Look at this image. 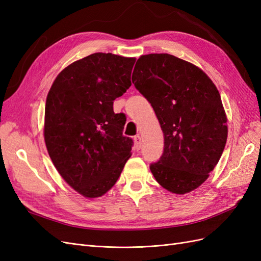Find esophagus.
<instances>
[{"instance_id": "1", "label": "esophagus", "mask_w": 261, "mask_h": 261, "mask_svg": "<svg viewBox=\"0 0 261 261\" xmlns=\"http://www.w3.org/2000/svg\"><path fill=\"white\" fill-rule=\"evenodd\" d=\"M134 141H135V149L139 150L141 148V138H140V136H135V138H134Z\"/></svg>"}]
</instances>
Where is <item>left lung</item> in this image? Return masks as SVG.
<instances>
[{"instance_id": "8db88e82", "label": "left lung", "mask_w": 261, "mask_h": 261, "mask_svg": "<svg viewBox=\"0 0 261 261\" xmlns=\"http://www.w3.org/2000/svg\"><path fill=\"white\" fill-rule=\"evenodd\" d=\"M134 72L133 84L153 108L164 136L163 153L150 171L167 191L192 192L209 177L226 144L217 87L199 67L168 53L141 55Z\"/></svg>"}]
</instances>
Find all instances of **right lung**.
I'll list each match as a JSON object with an SVG mask.
<instances>
[{"label":"right lung","instance_id":"right-lung-1","mask_svg":"<svg viewBox=\"0 0 261 261\" xmlns=\"http://www.w3.org/2000/svg\"><path fill=\"white\" fill-rule=\"evenodd\" d=\"M136 59L93 53L65 67L45 102L44 141L60 175L87 198L116 183L132 153L126 117L113 101L126 92Z\"/></svg>","mask_w":261,"mask_h":261}]
</instances>
